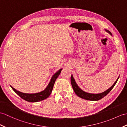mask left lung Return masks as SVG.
<instances>
[{
	"instance_id": "8db88e82",
	"label": "left lung",
	"mask_w": 127,
	"mask_h": 127,
	"mask_svg": "<svg viewBox=\"0 0 127 127\" xmlns=\"http://www.w3.org/2000/svg\"><path fill=\"white\" fill-rule=\"evenodd\" d=\"M106 31H107L111 35H112L110 32H109L108 30H106ZM118 79H119V78H117L116 82H115V83L113 85H112V87L110 88H109L108 90H106L105 91H104V92L102 93L97 94L87 93L82 90H81L80 88L78 87L77 84H76L72 75H71V83L72 88H73V90H74L75 94L78 97H81V98H82L86 99V100H90V101H98V100H99V99H102V98H103L104 96L108 95V94L110 92V91L113 89V88L114 87L116 83H117Z\"/></svg>"
}]
</instances>
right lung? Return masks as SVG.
<instances>
[{
    "label": "right lung",
    "mask_w": 127,
    "mask_h": 127,
    "mask_svg": "<svg viewBox=\"0 0 127 127\" xmlns=\"http://www.w3.org/2000/svg\"><path fill=\"white\" fill-rule=\"evenodd\" d=\"M62 70V69H60L52 76L48 87L46 88L45 90L42 91V92L36 94H25L20 92L19 91H17L12 87L11 86V87L18 95H19L22 98L25 100L26 101L29 102H37L41 101L42 100L48 98L50 94H51L52 90L53 89V87H54V84L55 83V81L56 80L57 78L58 77V76L60 75Z\"/></svg>",
    "instance_id": "add662e5"
}]
</instances>
